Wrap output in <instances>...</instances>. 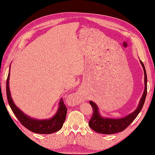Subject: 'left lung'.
<instances>
[{
  "mask_svg": "<svg viewBox=\"0 0 155 155\" xmlns=\"http://www.w3.org/2000/svg\"><path fill=\"white\" fill-rule=\"evenodd\" d=\"M140 63L142 65L144 71V80H145V90L142 97L140 100L139 105L137 109L133 113L127 116L125 118L120 119L104 118L100 115L98 112L97 107L93 101H90L91 105L92 107L93 113L91 118L89 121L88 125L90 127L96 132L104 134H112L117 133L124 130L127 127L133 122L134 120L137 118L140 112L141 111L143 106L145 97L147 95V74L145 71L144 64L142 61Z\"/></svg>",
  "mask_w": 155,
  "mask_h": 155,
  "instance_id": "left-lung-1",
  "label": "left lung"
}]
</instances>
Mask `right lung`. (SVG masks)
<instances>
[{
    "mask_svg": "<svg viewBox=\"0 0 155 155\" xmlns=\"http://www.w3.org/2000/svg\"><path fill=\"white\" fill-rule=\"evenodd\" d=\"M9 79H10V72L8 73L6 81V94L8 104L14 114L23 126L31 132L37 134H51L57 132L62 128L64 121L66 120L67 112V108L65 106L63 99H61L59 109L52 118L45 120L32 119L23 113L14 104L11 97L10 88H9Z\"/></svg>",
    "mask_w": 155,
    "mask_h": 155,
    "instance_id": "right-lung-1",
    "label": "right lung"
}]
</instances>
